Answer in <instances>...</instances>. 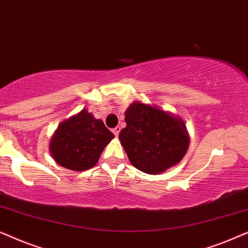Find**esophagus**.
Here are the masks:
<instances>
[{
  "label": "esophagus",
  "mask_w": 248,
  "mask_h": 248,
  "mask_svg": "<svg viewBox=\"0 0 248 248\" xmlns=\"http://www.w3.org/2000/svg\"><path fill=\"white\" fill-rule=\"evenodd\" d=\"M120 132H121V126H116L115 128H113V133L116 135V137H118Z\"/></svg>",
  "instance_id": "obj_1"
}]
</instances>
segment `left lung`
I'll return each instance as SVG.
<instances>
[{"label": "left lung", "instance_id": "1", "mask_svg": "<svg viewBox=\"0 0 248 248\" xmlns=\"http://www.w3.org/2000/svg\"><path fill=\"white\" fill-rule=\"evenodd\" d=\"M125 123L121 144L131 164L145 174H161L187 152L189 135L177 115L137 100L125 111Z\"/></svg>", "mask_w": 248, "mask_h": 248}]
</instances>
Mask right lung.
<instances>
[{
    "mask_svg": "<svg viewBox=\"0 0 248 248\" xmlns=\"http://www.w3.org/2000/svg\"><path fill=\"white\" fill-rule=\"evenodd\" d=\"M115 137L104 122L88 109L60 123L49 142V154L57 165L74 171L93 168Z\"/></svg>",
    "mask_w": 248,
    "mask_h": 248,
    "instance_id": "right-lung-1",
    "label": "right lung"
}]
</instances>
